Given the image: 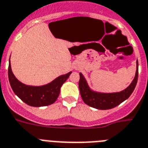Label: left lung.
Wrapping results in <instances>:
<instances>
[{
	"instance_id": "1",
	"label": "left lung",
	"mask_w": 148,
	"mask_h": 148,
	"mask_svg": "<svg viewBox=\"0 0 148 148\" xmlns=\"http://www.w3.org/2000/svg\"><path fill=\"white\" fill-rule=\"evenodd\" d=\"M79 75H80V80L79 83V90H80L81 97L84 103L89 106L97 109H101V110L111 109L117 106L121 103H123V101L128 99L134 90L138 76V63L137 60L136 76L132 82L127 89L119 93H100L92 91L88 87L86 80L82 74L79 73Z\"/></svg>"
}]
</instances>
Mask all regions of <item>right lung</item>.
I'll use <instances>...</instances> for the list:
<instances>
[{"label": "right lung", "instance_id": "obj_1", "mask_svg": "<svg viewBox=\"0 0 148 148\" xmlns=\"http://www.w3.org/2000/svg\"><path fill=\"white\" fill-rule=\"evenodd\" d=\"M9 62L8 76L12 90L24 103L34 107L45 106L55 103L60 94L62 84L72 73L69 72L66 75H60L44 86H28L20 82L15 77L11 69L10 60Z\"/></svg>", "mask_w": 148, "mask_h": 148}]
</instances>
